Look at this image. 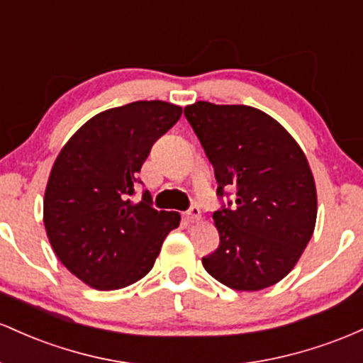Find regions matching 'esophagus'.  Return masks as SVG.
Returning <instances> with one entry per match:
<instances>
[{
  "label": "esophagus",
  "instance_id": "esophagus-1",
  "mask_svg": "<svg viewBox=\"0 0 363 363\" xmlns=\"http://www.w3.org/2000/svg\"><path fill=\"white\" fill-rule=\"evenodd\" d=\"M183 218H185L186 223H199L201 221V207L192 206L189 211H186Z\"/></svg>",
  "mask_w": 363,
  "mask_h": 363
}]
</instances>
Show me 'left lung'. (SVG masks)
<instances>
[{
	"instance_id": "8db88e82",
	"label": "left lung",
	"mask_w": 363,
	"mask_h": 363,
	"mask_svg": "<svg viewBox=\"0 0 363 363\" xmlns=\"http://www.w3.org/2000/svg\"><path fill=\"white\" fill-rule=\"evenodd\" d=\"M185 118L213 162L219 247L206 271L233 290L272 286L293 269L312 238L315 183L307 157L269 115L250 106L199 101Z\"/></svg>"
}]
</instances>
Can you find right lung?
I'll list each match as a JSON object with an SVG mask.
<instances>
[{
	"instance_id": "right-lung-1",
	"label": "right lung",
	"mask_w": 363,
	"mask_h": 363,
	"mask_svg": "<svg viewBox=\"0 0 363 363\" xmlns=\"http://www.w3.org/2000/svg\"><path fill=\"white\" fill-rule=\"evenodd\" d=\"M182 108L135 101L99 113L56 157L44 195V226L65 267L97 290H120L152 269L180 214L157 211L147 190L133 203L142 164Z\"/></svg>"
}]
</instances>
